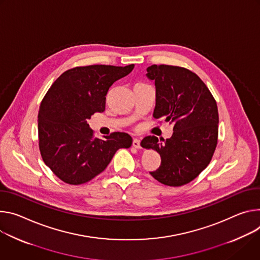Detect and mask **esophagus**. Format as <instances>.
<instances>
[{
    "mask_svg": "<svg viewBox=\"0 0 260 260\" xmlns=\"http://www.w3.org/2000/svg\"><path fill=\"white\" fill-rule=\"evenodd\" d=\"M132 146L136 149H139L140 148V139L138 138H134L133 139V142H132Z\"/></svg>",
    "mask_w": 260,
    "mask_h": 260,
    "instance_id": "34e87169",
    "label": "esophagus"
}]
</instances>
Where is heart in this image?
<instances>
[{"label": "heart", "instance_id": "heart-1", "mask_svg": "<svg viewBox=\"0 0 260 260\" xmlns=\"http://www.w3.org/2000/svg\"><path fill=\"white\" fill-rule=\"evenodd\" d=\"M137 84H141V83H137Z\"/></svg>", "mask_w": 260, "mask_h": 260}]
</instances>
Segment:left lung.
I'll list each match as a JSON object with an SVG mask.
<instances>
[{
  "label": "left lung",
  "mask_w": 260,
  "mask_h": 260,
  "mask_svg": "<svg viewBox=\"0 0 260 260\" xmlns=\"http://www.w3.org/2000/svg\"><path fill=\"white\" fill-rule=\"evenodd\" d=\"M147 71L156 88L154 118L171 124L174 133L166 140L146 136L140 145L161 157L159 168L150 171L152 177L180 187L197 178L213 158L218 143L217 103L206 83L189 69L152 65Z\"/></svg>",
  "instance_id": "1"
}]
</instances>
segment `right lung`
<instances>
[{"mask_svg": "<svg viewBox=\"0 0 260 260\" xmlns=\"http://www.w3.org/2000/svg\"><path fill=\"white\" fill-rule=\"evenodd\" d=\"M134 64L80 66L65 71L51 84L38 113L39 150L44 163L69 185L93 180L107 167L121 148H130L132 137L112 132L94 136L88 122L105 109L106 95L114 81L128 75Z\"/></svg>", "mask_w": 260, "mask_h": 260, "instance_id": "1", "label": "right lung"}]
</instances>
